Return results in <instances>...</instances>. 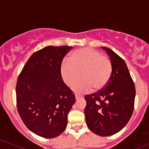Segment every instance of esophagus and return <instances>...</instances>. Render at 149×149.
<instances>
[{"instance_id":"34e87169","label":"esophagus","mask_w":149,"mask_h":149,"mask_svg":"<svg viewBox=\"0 0 149 149\" xmlns=\"http://www.w3.org/2000/svg\"><path fill=\"white\" fill-rule=\"evenodd\" d=\"M75 97H76V100H79V99L81 98V97H82V96L79 95V94H75Z\"/></svg>"}]
</instances>
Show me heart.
I'll list each match as a JSON object with an SVG mask.
<instances>
[{
  "label": "heart",
  "mask_w": 149,
  "mask_h": 149,
  "mask_svg": "<svg viewBox=\"0 0 149 149\" xmlns=\"http://www.w3.org/2000/svg\"><path fill=\"white\" fill-rule=\"evenodd\" d=\"M110 60L99 51L89 47L79 49L72 52L61 65L60 73L68 86H72L81 76L82 79L73 89L79 93H86L103 89L112 76Z\"/></svg>",
  "instance_id": "b5f03b06"
}]
</instances>
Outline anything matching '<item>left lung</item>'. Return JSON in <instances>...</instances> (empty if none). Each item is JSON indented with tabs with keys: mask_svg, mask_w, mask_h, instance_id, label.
Wrapping results in <instances>:
<instances>
[{
	"mask_svg": "<svg viewBox=\"0 0 149 149\" xmlns=\"http://www.w3.org/2000/svg\"><path fill=\"white\" fill-rule=\"evenodd\" d=\"M102 48L110 57L112 76L103 89L85 96L84 113L87 126L93 133L109 136L120 131L130 120L136 88L124 60L109 48Z\"/></svg>",
	"mask_w": 149,
	"mask_h": 149,
	"instance_id": "8db88e82",
	"label": "left lung"
}]
</instances>
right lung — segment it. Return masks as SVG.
Instances as JSON below:
<instances>
[{
  "label": "right lung",
  "mask_w": 149,
  "mask_h": 149,
  "mask_svg": "<svg viewBox=\"0 0 149 149\" xmlns=\"http://www.w3.org/2000/svg\"><path fill=\"white\" fill-rule=\"evenodd\" d=\"M72 47L47 46L32 54L17 79L16 104L25 125L45 139L65 130L75 95L60 73L64 56Z\"/></svg>",
  "instance_id": "right-lung-1"
}]
</instances>
